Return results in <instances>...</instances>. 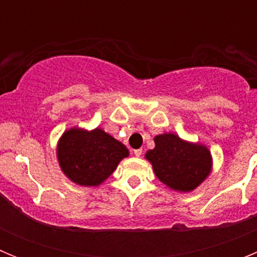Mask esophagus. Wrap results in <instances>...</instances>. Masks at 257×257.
<instances>
[{
    "label": "esophagus",
    "mask_w": 257,
    "mask_h": 257,
    "mask_svg": "<svg viewBox=\"0 0 257 257\" xmlns=\"http://www.w3.org/2000/svg\"><path fill=\"white\" fill-rule=\"evenodd\" d=\"M134 154H135L136 157H140L143 154V149H135V151H134Z\"/></svg>",
    "instance_id": "1"
}]
</instances>
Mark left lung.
Wrapping results in <instances>:
<instances>
[{
    "mask_svg": "<svg viewBox=\"0 0 257 257\" xmlns=\"http://www.w3.org/2000/svg\"><path fill=\"white\" fill-rule=\"evenodd\" d=\"M154 144L145 158L157 178L170 189L192 192L211 174L212 157L206 145L187 142L172 133L154 136Z\"/></svg>",
    "mask_w": 257,
    "mask_h": 257,
    "instance_id": "left-lung-1",
    "label": "left lung"
}]
</instances>
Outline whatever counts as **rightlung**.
I'll use <instances>...</instances> for the list:
<instances>
[{"mask_svg":"<svg viewBox=\"0 0 257 257\" xmlns=\"http://www.w3.org/2000/svg\"><path fill=\"white\" fill-rule=\"evenodd\" d=\"M56 157L70 181L82 187H97L128 157V149L100 127L90 131L72 127L60 136Z\"/></svg>","mask_w":257,"mask_h":257,"instance_id":"1","label":"right lung"}]
</instances>
